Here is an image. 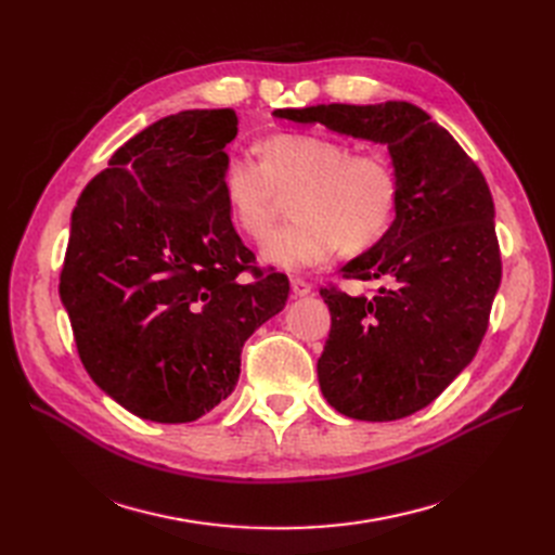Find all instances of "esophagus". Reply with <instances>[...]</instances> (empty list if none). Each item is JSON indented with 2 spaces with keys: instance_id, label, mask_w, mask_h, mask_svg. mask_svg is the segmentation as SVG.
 <instances>
[{
  "instance_id": "1",
  "label": "esophagus",
  "mask_w": 555,
  "mask_h": 555,
  "mask_svg": "<svg viewBox=\"0 0 555 555\" xmlns=\"http://www.w3.org/2000/svg\"><path fill=\"white\" fill-rule=\"evenodd\" d=\"M292 292L294 296H308L312 292L310 282H306L304 278H292Z\"/></svg>"
}]
</instances>
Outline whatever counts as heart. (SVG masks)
Returning a JSON list of instances; mask_svg holds the SVG:
<instances>
[{
  "mask_svg": "<svg viewBox=\"0 0 555 555\" xmlns=\"http://www.w3.org/2000/svg\"><path fill=\"white\" fill-rule=\"evenodd\" d=\"M259 162L236 155L222 171V196L233 224L251 238L271 227L284 198L294 222L268 233L263 263L300 271L335 251H363L389 231L398 180L375 150L349 147L322 133H275L259 145Z\"/></svg>",
  "mask_w": 555,
  "mask_h": 555,
  "instance_id": "1",
  "label": "heart"
}]
</instances>
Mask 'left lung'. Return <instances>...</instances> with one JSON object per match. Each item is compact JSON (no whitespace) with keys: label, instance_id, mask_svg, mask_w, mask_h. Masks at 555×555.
I'll return each instance as SVG.
<instances>
[{"label":"left lung","instance_id":"8db88e82","mask_svg":"<svg viewBox=\"0 0 555 555\" xmlns=\"http://www.w3.org/2000/svg\"><path fill=\"white\" fill-rule=\"evenodd\" d=\"M273 115L389 147L396 220L343 266L345 278L386 284L373 298L322 289L331 333L317 375L328 405L361 422L424 410L475 359L489 328L502 278L489 184L451 133L408 102Z\"/></svg>","mask_w":555,"mask_h":555}]
</instances>
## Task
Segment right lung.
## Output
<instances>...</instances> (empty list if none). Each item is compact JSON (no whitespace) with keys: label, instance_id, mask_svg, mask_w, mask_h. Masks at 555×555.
<instances>
[{"label":"right lung","instance_id":"obj_1","mask_svg":"<svg viewBox=\"0 0 555 555\" xmlns=\"http://www.w3.org/2000/svg\"><path fill=\"white\" fill-rule=\"evenodd\" d=\"M231 108L162 117L117 147L72 212L60 298L94 384L147 422L188 424L231 396L245 340L289 296L222 196ZM257 271V268H255Z\"/></svg>","mask_w":555,"mask_h":555}]
</instances>
